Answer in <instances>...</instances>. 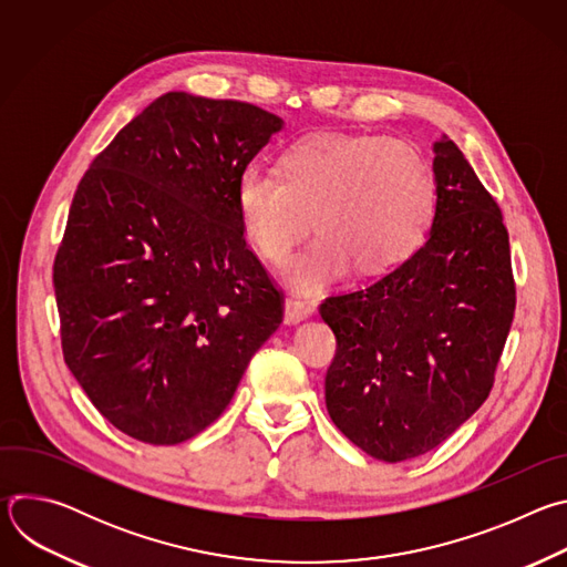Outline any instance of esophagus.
Returning a JSON list of instances; mask_svg holds the SVG:
<instances>
[{
  "label": "esophagus",
  "mask_w": 567,
  "mask_h": 567,
  "mask_svg": "<svg viewBox=\"0 0 567 567\" xmlns=\"http://www.w3.org/2000/svg\"><path fill=\"white\" fill-rule=\"evenodd\" d=\"M313 313V302L302 300V298H287L285 300V320L296 326V322L309 318Z\"/></svg>",
  "instance_id": "34e87169"
}]
</instances>
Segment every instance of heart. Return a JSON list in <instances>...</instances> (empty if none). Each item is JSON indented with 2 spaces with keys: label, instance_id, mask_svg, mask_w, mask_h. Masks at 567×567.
<instances>
[{
  "label": "heart",
  "instance_id": "heart-1",
  "mask_svg": "<svg viewBox=\"0 0 567 567\" xmlns=\"http://www.w3.org/2000/svg\"><path fill=\"white\" fill-rule=\"evenodd\" d=\"M282 177L249 166L235 184L241 228L271 262H282L311 224L318 235L291 269L300 289L339 276L350 260L377 271L406 260L435 215L426 158L377 134H311L280 158Z\"/></svg>",
  "mask_w": 567,
  "mask_h": 567
}]
</instances>
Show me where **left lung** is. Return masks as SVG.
I'll return each instance as SVG.
<instances>
[{
    "label": "left lung",
    "mask_w": 567,
    "mask_h": 567,
    "mask_svg": "<svg viewBox=\"0 0 567 567\" xmlns=\"http://www.w3.org/2000/svg\"><path fill=\"white\" fill-rule=\"evenodd\" d=\"M433 150L437 204L424 247L372 285L320 305L337 337L328 413L383 462L440 446L482 406L516 309L496 199L449 136Z\"/></svg>",
    "instance_id": "8db88e82"
}]
</instances>
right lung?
<instances>
[{
  "label": "right lung",
  "mask_w": 567,
  "mask_h": 567,
  "mask_svg": "<svg viewBox=\"0 0 567 567\" xmlns=\"http://www.w3.org/2000/svg\"><path fill=\"white\" fill-rule=\"evenodd\" d=\"M282 127L239 101L168 92L92 161L53 262L64 363L125 435L171 446L210 426L282 322L235 184Z\"/></svg>",
  "instance_id": "obj_1"
}]
</instances>
